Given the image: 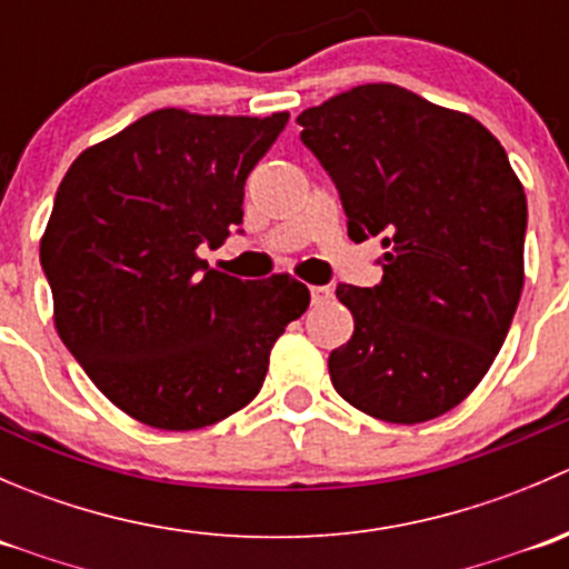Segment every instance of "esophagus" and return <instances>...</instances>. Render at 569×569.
I'll list each match as a JSON object with an SVG mask.
<instances>
[{
    "mask_svg": "<svg viewBox=\"0 0 569 569\" xmlns=\"http://www.w3.org/2000/svg\"><path fill=\"white\" fill-rule=\"evenodd\" d=\"M330 297H332L330 286H311V302H313V306H321V302H327Z\"/></svg>",
    "mask_w": 569,
    "mask_h": 569,
    "instance_id": "1",
    "label": "esophagus"
}]
</instances>
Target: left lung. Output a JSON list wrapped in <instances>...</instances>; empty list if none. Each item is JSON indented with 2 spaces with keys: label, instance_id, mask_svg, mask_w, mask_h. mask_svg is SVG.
I'll return each instance as SVG.
<instances>
[{
  "label": "left lung",
  "instance_id": "1",
  "mask_svg": "<svg viewBox=\"0 0 569 569\" xmlns=\"http://www.w3.org/2000/svg\"><path fill=\"white\" fill-rule=\"evenodd\" d=\"M355 242L382 237V283H338L355 332L332 388L366 416L421 423L455 410L496 360L523 291L526 192L468 112L391 82L300 112Z\"/></svg>",
  "mask_w": 569,
  "mask_h": 569
}]
</instances>
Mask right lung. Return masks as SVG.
Wrapping results in <instances>:
<instances>
[{
  "label": "right lung",
  "mask_w": 569,
  "mask_h": 569,
  "mask_svg": "<svg viewBox=\"0 0 569 569\" xmlns=\"http://www.w3.org/2000/svg\"><path fill=\"white\" fill-rule=\"evenodd\" d=\"M286 120L157 109L84 148L57 187L40 237L57 336L134 421L189 432L242 410L306 313L291 274L252 283L198 256L242 222L244 181Z\"/></svg>",
  "instance_id": "right-lung-1"
}]
</instances>
